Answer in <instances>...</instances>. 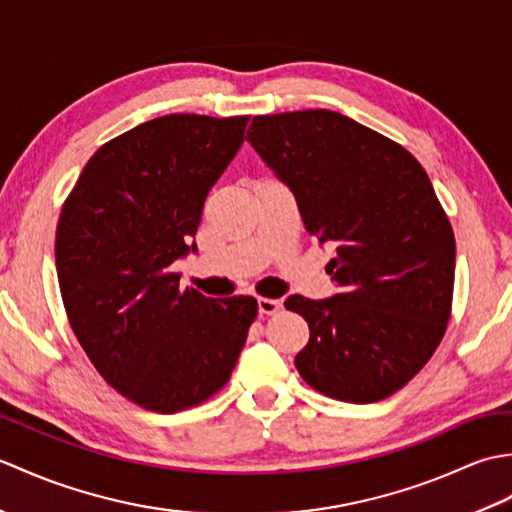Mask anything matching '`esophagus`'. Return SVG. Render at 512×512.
Masks as SVG:
<instances>
[{
    "label": "esophagus",
    "mask_w": 512,
    "mask_h": 512,
    "mask_svg": "<svg viewBox=\"0 0 512 512\" xmlns=\"http://www.w3.org/2000/svg\"><path fill=\"white\" fill-rule=\"evenodd\" d=\"M257 308H259V314H266V317H270V314H277L281 310V301L262 297L257 301Z\"/></svg>",
    "instance_id": "1"
}]
</instances>
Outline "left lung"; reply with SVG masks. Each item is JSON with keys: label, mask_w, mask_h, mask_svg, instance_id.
Wrapping results in <instances>:
<instances>
[{"label": "left lung", "mask_w": 512, "mask_h": 512, "mask_svg": "<svg viewBox=\"0 0 512 512\" xmlns=\"http://www.w3.org/2000/svg\"><path fill=\"white\" fill-rule=\"evenodd\" d=\"M246 140L295 193L306 231L336 253L325 270L339 295L286 299L310 328L301 378L356 405L396 394L438 350L453 306L455 235L427 171L330 110L255 116Z\"/></svg>", "instance_id": "1"}]
</instances>
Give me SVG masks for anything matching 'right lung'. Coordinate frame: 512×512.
Masks as SVG:
<instances>
[{"label": "right lung", "instance_id": "obj_1", "mask_svg": "<svg viewBox=\"0 0 512 512\" xmlns=\"http://www.w3.org/2000/svg\"><path fill=\"white\" fill-rule=\"evenodd\" d=\"M248 116L169 114L105 143L63 202L54 259L70 328L134 405L198 407L233 374L257 299H206L171 266L189 253Z\"/></svg>", "mask_w": 512, "mask_h": 512}]
</instances>
